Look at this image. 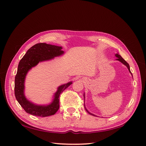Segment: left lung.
Wrapping results in <instances>:
<instances>
[{
  "instance_id": "8db88e82",
  "label": "left lung",
  "mask_w": 146,
  "mask_h": 146,
  "mask_svg": "<svg viewBox=\"0 0 146 146\" xmlns=\"http://www.w3.org/2000/svg\"><path fill=\"white\" fill-rule=\"evenodd\" d=\"M115 56L117 57V59H116V60H118V61H120V62H121L122 63H123V64L124 65H125L127 67V68H128V69H129V72L131 73V76H132V74H131V71H130V66H129V63H128L127 61L123 59L122 57L120 55H119L118 54H116V55H115ZM83 96H84V100H85V94H84V95H83ZM85 102V101H84ZM84 107H85V110H86V111L89 113V114H91V115H92V116H95L94 114H92V113H91L90 112H89L88 111V110L86 108V107H85V104H84Z\"/></svg>"
}]
</instances>
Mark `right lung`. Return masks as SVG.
Instances as JSON below:
<instances>
[{
    "label": "right lung",
    "instance_id": "1",
    "mask_svg": "<svg viewBox=\"0 0 146 146\" xmlns=\"http://www.w3.org/2000/svg\"><path fill=\"white\" fill-rule=\"evenodd\" d=\"M61 49L62 47L60 46L46 43H38L30 48L20 60L15 76V94L17 102L27 113L36 116L46 117L54 115L58 110L60 96L71 85L72 82L59 86L54 95V100L48 105H35L26 99L24 95V82L26 75L30 69L39 62L49 60L63 54L64 52Z\"/></svg>",
    "mask_w": 146,
    "mask_h": 146
}]
</instances>
